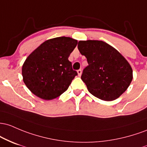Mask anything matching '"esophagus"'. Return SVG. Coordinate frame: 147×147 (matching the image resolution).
Here are the masks:
<instances>
[{"mask_svg":"<svg viewBox=\"0 0 147 147\" xmlns=\"http://www.w3.org/2000/svg\"><path fill=\"white\" fill-rule=\"evenodd\" d=\"M77 73H78V76H81V74H82V71L80 70V69H78V70L77 71Z\"/></svg>","mask_w":147,"mask_h":147,"instance_id":"esophagus-1","label":"esophagus"}]
</instances>
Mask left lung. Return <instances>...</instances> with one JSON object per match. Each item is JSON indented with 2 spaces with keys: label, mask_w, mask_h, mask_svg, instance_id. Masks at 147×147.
Here are the masks:
<instances>
[{
  "label": "left lung",
  "mask_w": 147,
  "mask_h": 147,
  "mask_svg": "<svg viewBox=\"0 0 147 147\" xmlns=\"http://www.w3.org/2000/svg\"><path fill=\"white\" fill-rule=\"evenodd\" d=\"M78 49L88 63L81 79L92 95L110 101L128 89L133 79V69L117 50L98 40L79 41Z\"/></svg>",
  "instance_id": "8db88e82"
}]
</instances>
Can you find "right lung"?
I'll return each instance as SVG.
<instances>
[{
    "instance_id": "add662e5",
    "label": "right lung",
    "mask_w": 147,
    "mask_h": 147,
    "mask_svg": "<svg viewBox=\"0 0 147 147\" xmlns=\"http://www.w3.org/2000/svg\"><path fill=\"white\" fill-rule=\"evenodd\" d=\"M77 44L71 37H56L43 42L30 54L22 66V76L32 94L49 100L67 91L78 75L68 60Z\"/></svg>"
}]
</instances>
